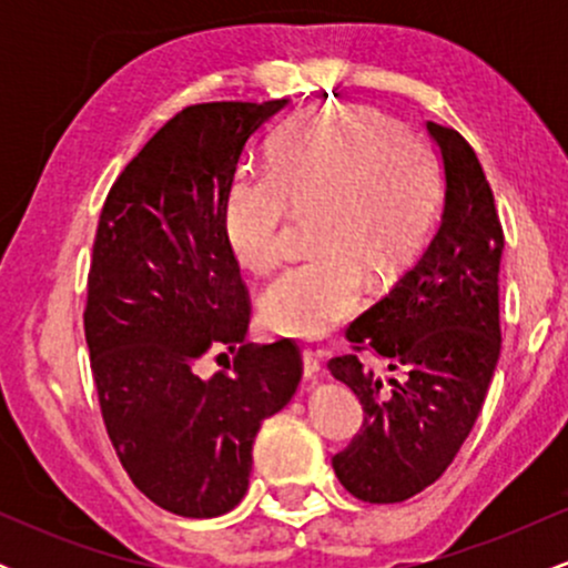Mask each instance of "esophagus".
<instances>
[{
  "label": "esophagus",
  "mask_w": 568,
  "mask_h": 568,
  "mask_svg": "<svg viewBox=\"0 0 568 568\" xmlns=\"http://www.w3.org/2000/svg\"><path fill=\"white\" fill-rule=\"evenodd\" d=\"M302 366H304V376L306 379H317L321 376V355L312 352L310 347L302 349Z\"/></svg>",
  "instance_id": "esophagus-1"
}]
</instances>
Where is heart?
Listing matches in <instances>:
<instances>
[{
    "label": "heart",
    "instance_id": "1",
    "mask_svg": "<svg viewBox=\"0 0 568 568\" xmlns=\"http://www.w3.org/2000/svg\"><path fill=\"white\" fill-rule=\"evenodd\" d=\"M440 194V165L427 143L366 109H321L280 128L270 168L237 171L224 226L240 264L266 272L283 258L291 205H317L321 251L270 280L262 312L280 334L321 336L361 306V266L393 275L419 253Z\"/></svg>",
    "mask_w": 568,
    "mask_h": 568
}]
</instances>
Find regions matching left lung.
Segmentation results:
<instances>
[{
  "instance_id": "obj_1",
  "label": "left lung",
  "mask_w": 568,
  "mask_h": 568,
  "mask_svg": "<svg viewBox=\"0 0 568 568\" xmlns=\"http://www.w3.org/2000/svg\"><path fill=\"white\" fill-rule=\"evenodd\" d=\"M446 171L435 237L416 264L349 323V355L328 368L363 406L361 433L338 452L352 497L393 505L425 491L454 462L499 361V264L505 234L484 168L454 128L427 122ZM363 351L394 371L384 381Z\"/></svg>"
}]
</instances>
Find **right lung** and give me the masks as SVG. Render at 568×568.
I'll list each match as a JSON object with an SVG mask.
<instances>
[{"mask_svg": "<svg viewBox=\"0 0 568 568\" xmlns=\"http://www.w3.org/2000/svg\"><path fill=\"white\" fill-rule=\"evenodd\" d=\"M285 103L186 106L116 175L98 219L84 304L98 406L135 488L184 518L245 497L258 427L302 379L291 338L245 342L251 298L224 226L240 154ZM224 348L233 361L202 381L201 357Z\"/></svg>", "mask_w": 568, "mask_h": 568, "instance_id": "add662e5", "label": "right lung"}]
</instances>
